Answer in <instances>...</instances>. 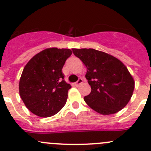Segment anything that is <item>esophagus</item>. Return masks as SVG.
I'll return each instance as SVG.
<instances>
[{
    "instance_id": "esophagus-1",
    "label": "esophagus",
    "mask_w": 151,
    "mask_h": 151,
    "mask_svg": "<svg viewBox=\"0 0 151 151\" xmlns=\"http://www.w3.org/2000/svg\"><path fill=\"white\" fill-rule=\"evenodd\" d=\"M82 83H83V79H82V78H79V79H78V81H77V82L75 83V84L80 85V84H81Z\"/></svg>"
}]
</instances>
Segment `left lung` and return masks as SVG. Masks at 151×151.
Returning a JSON list of instances; mask_svg holds the SVG:
<instances>
[{"label":"left lung","instance_id":"obj_1","mask_svg":"<svg viewBox=\"0 0 151 151\" xmlns=\"http://www.w3.org/2000/svg\"><path fill=\"white\" fill-rule=\"evenodd\" d=\"M86 65L85 75L91 92L84 97L89 106L102 115L122 109L129 102L134 81L125 65L118 58L93 48H72Z\"/></svg>","mask_w":151,"mask_h":151}]
</instances>
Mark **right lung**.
Instances as JSON below:
<instances>
[{
	"label": "right lung",
	"mask_w": 151,
	"mask_h": 151,
	"mask_svg": "<svg viewBox=\"0 0 151 151\" xmlns=\"http://www.w3.org/2000/svg\"><path fill=\"white\" fill-rule=\"evenodd\" d=\"M71 54L68 48H46L25 66L19 91L30 112L39 117H50L64 107L71 86L64 80L62 68Z\"/></svg>",
	"instance_id": "add662e5"
}]
</instances>
